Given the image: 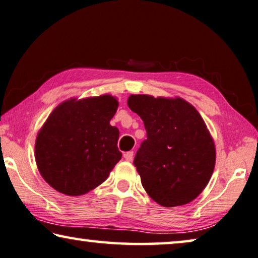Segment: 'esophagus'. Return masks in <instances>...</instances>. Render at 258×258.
Here are the masks:
<instances>
[{
  "instance_id": "1",
  "label": "esophagus",
  "mask_w": 258,
  "mask_h": 258,
  "mask_svg": "<svg viewBox=\"0 0 258 258\" xmlns=\"http://www.w3.org/2000/svg\"><path fill=\"white\" fill-rule=\"evenodd\" d=\"M124 158H125V160H128V162H132L133 160V158H134V151H128V152H125L124 155Z\"/></svg>"
}]
</instances>
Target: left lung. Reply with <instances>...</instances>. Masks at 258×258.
Listing matches in <instances>:
<instances>
[{"label": "left lung", "instance_id": "obj_1", "mask_svg": "<svg viewBox=\"0 0 258 258\" xmlns=\"http://www.w3.org/2000/svg\"><path fill=\"white\" fill-rule=\"evenodd\" d=\"M128 106L147 130L134 165L149 197L164 207L191 203L207 186L216 158L199 111L181 98L147 94H132Z\"/></svg>", "mask_w": 258, "mask_h": 258}]
</instances>
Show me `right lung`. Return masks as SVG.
<instances>
[{"label":"right lung","mask_w":258,"mask_h":258,"mask_svg":"<svg viewBox=\"0 0 258 258\" xmlns=\"http://www.w3.org/2000/svg\"><path fill=\"white\" fill-rule=\"evenodd\" d=\"M118 101L104 94L69 99L55 107L38 132L35 158L51 187L83 196L106 180L121 159L120 132L110 125Z\"/></svg>","instance_id":"1"}]
</instances>
